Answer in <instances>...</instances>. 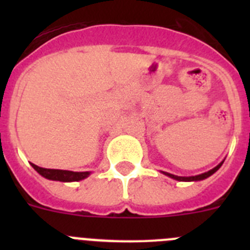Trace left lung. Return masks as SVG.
<instances>
[{
	"instance_id": "obj_1",
	"label": "left lung",
	"mask_w": 250,
	"mask_h": 250,
	"mask_svg": "<svg viewBox=\"0 0 250 250\" xmlns=\"http://www.w3.org/2000/svg\"><path fill=\"white\" fill-rule=\"evenodd\" d=\"M222 164H223V163H220L219 165H216L215 167H213V169L209 170V171H207V173L199 174V175H195V176H178V175H173V174L165 173V171H161V173L165 174V175H167L169 178L175 179V180H178V182H198V180H203V179H207V178H209L210 175H213L216 170L222 167Z\"/></svg>"
}]
</instances>
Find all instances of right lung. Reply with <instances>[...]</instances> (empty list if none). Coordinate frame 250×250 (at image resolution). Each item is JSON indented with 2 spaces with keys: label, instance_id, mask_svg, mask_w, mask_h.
Segmentation results:
<instances>
[{
  "label": "right lung",
  "instance_id": "obj_1",
  "mask_svg": "<svg viewBox=\"0 0 250 250\" xmlns=\"http://www.w3.org/2000/svg\"><path fill=\"white\" fill-rule=\"evenodd\" d=\"M31 165H32V167L36 170L40 175H42L46 179H50V180H56V182H79V180L87 178L91 174L90 171H70V170L46 169V167H40L35 164Z\"/></svg>",
  "mask_w": 250,
  "mask_h": 250
}]
</instances>
